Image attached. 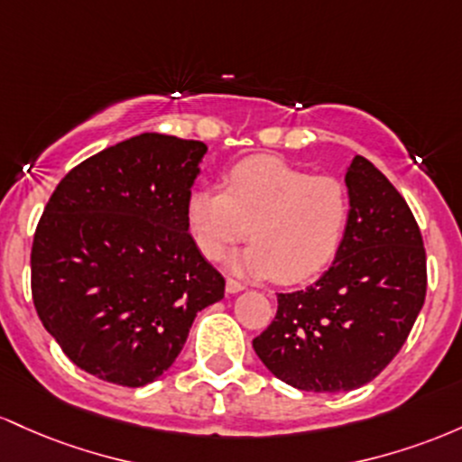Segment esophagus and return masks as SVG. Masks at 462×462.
Masks as SVG:
<instances>
[{
  "label": "esophagus",
  "instance_id": "1",
  "mask_svg": "<svg viewBox=\"0 0 462 462\" xmlns=\"http://www.w3.org/2000/svg\"><path fill=\"white\" fill-rule=\"evenodd\" d=\"M245 290V286H242L240 282H236V279H226V292L229 294H237Z\"/></svg>",
  "mask_w": 462,
  "mask_h": 462
}]
</instances>
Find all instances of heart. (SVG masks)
Returning <instances> with one entry per match:
<instances>
[{
  "mask_svg": "<svg viewBox=\"0 0 462 462\" xmlns=\"http://www.w3.org/2000/svg\"><path fill=\"white\" fill-rule=\"evenodd\" d=\"M188 229L207 257H220L251 229L253 246L231 268L299 283L336 257L349 222V194L334 176H312L282 159H245L225 188H199L185 203Z\"/></svg>",
  "mask_w": 462,
  "mask_h": 462,
  "instance_id": "b5f03b06",
  "label": "heart"
}]
</instances>
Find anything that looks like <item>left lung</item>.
Masks as SVG:
<instances>
[{"mask_svg": "<svg viewBox=\"0 0 462 462\" xmlns=\"http://www.w3.org/2000/svg\"><path fill=\"white\" fill-rule=\"evenodd\" d=\"M349 222L331 266L277 297L253 340L266 369L310 393L365 386L399 354L426 300V248L411 207L369 159L345 174Z\"/></svg>", "mask_w": 462, "mask_h": 462, "instance_id": "left-lung-1", "label": "left lung"}]
</instances>
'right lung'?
Wrapping results in <instances>:
<instances>
[{"label":"right lung","mask_w":462,"mask_h":462,"mask_svg":"<svg viewBox=\"0 0 462 462\" xmlns=\"http://www.w3.org/2000/svg\"><path fill=\"white\" fill-rule=\"evenodd\" d=\"M203 142L142 133L76 165L32 242L36 314L82 371L146 386L172 366L225 279L189 236Z\"/></svg>","instance_id":"obj_1"}]
</instances>
